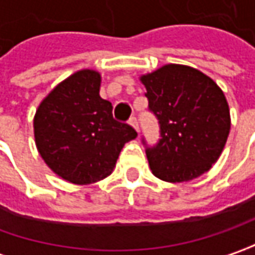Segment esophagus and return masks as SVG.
<instances>
[{
	"instance_id": "esophagus-1",
	"label": "esophagus",
	"mask_w": 255,
	"mask_h": 255,
	"mask_svg": "<svg viewBox=\"0 0 255 255\" xmlns=\"http://www.w3.org/2000/svg\"><path fill=\"white\" fill-rule=\"evenodd\" d=\"M129 123L132 125V126L134 128V129H136V130H139V123H137V119H136L134 116H132V118L129 119Z\"/></svg>"
}]
</instances>
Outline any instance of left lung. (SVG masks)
<instances>
[{
  "label": "left lung",
  "mask_w": 255,
  "mask_h": 255,
  "mask_svg": "<svg viewBox=\"0 0 255 255\" xmlns=\"http://www.w3.org/2000/svg\"><path fill=\"white\" fill-rule=\"evenodd\" d=\"M160 139L146 146L152 173L170 183L189 181L217 162L230 133V109L217 84L186 65L169 64L140 78Z\"/></svg>",
  "instance_id": "left-lung-1"
}]
</instances>
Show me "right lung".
Listing matches in <instances>:
<instances>
[{
    "instance_id": "1",
    "label": "right lung",
    "mask_w": 255,
    "mask_h": 255,
    "mask_svg": "<svg viewBox=\"0 0 255 255\" xmlns=\"http://www.w3.org/2000/svg\"><path fill=\"white\" fill-rule=\"evenodd\" d=\"M99 88V72L79 71L55 86L35 113L38 152L74 184L108 177L125 143L137 136L130 125L113 119L112 103L101 98Z\"/></svg>"
}]
</instances>
